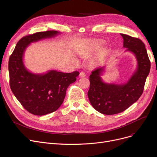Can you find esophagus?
Returning <instances> with one entry per match:
<instances>
[{
  "label": "esophagus",
  "instance_id": "obj_1",
  "mask_svg": "<svg viewBox=\"0 0 157 157\" xmlns=\"http://www.w3.org/2000/svg\"><path fill=\"white\" fill-rule=\"evenodd\" d=\"M79 76L80 77H85L86 76V74L84 72H81L79 74Z\"/></svg>",
  "mask_w": 157,
  "mask_h": 157
}]
</instances>
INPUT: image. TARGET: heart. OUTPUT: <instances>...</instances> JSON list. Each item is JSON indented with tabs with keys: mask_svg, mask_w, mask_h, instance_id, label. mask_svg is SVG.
I'll return each mask as SVG.
<instances>
[{
	"mask_svg": "<svg viewBox=\"0 0 157 157\" xmlns=\"http://www.w3.org/2000/svg\"><path fill=\"white\" fill-rule=\"evenodd\" d=\"M106 54H107V52H104L102 53L101 57V58H104V57L105 56Z\"/></svg>",
	"mask_w": 157,
	"mask_h": 157,
	"instance_id": "heart-1",
	"label": "heart"
}]
</instances>
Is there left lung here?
<instances>
[{
	"mask_svg": "<svg viewBox=\"0 0 157 157\" xmlns=\"http://www.w3.org/2000/svg\"><path fill=\"white\" fill-rule=\"evenodd\" d=\"M123 39V48L132 53L137 67L124 83H107L102 76L105 66L95 69L90 76V86L88 96L93 108L104 114H114L123 112L141 96L146 79L150 71V61L144 44L141 40L120 34Z\"/></svg>",
	"mask_w": 157,
	"mask_h": 157,
	"instance_id": "left-lung-1",
	"label": "left lung"
}]
</instances>
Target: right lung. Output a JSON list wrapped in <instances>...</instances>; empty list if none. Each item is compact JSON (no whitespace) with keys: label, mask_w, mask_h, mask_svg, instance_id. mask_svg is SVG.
<instances>
[{"label":"right lung","mask_w":157,"mask_h":157,"mask_svg":"<svg viewBox=\"0 0 157 157\" xmlns=\"http://www.w3.org/2000/svg\"><path fill=\"white\" fill-rule=\"evenodd\" d=\"M60 32H40L21 38L9 60L10 87L23 108L29 113L42 116L51 113L62 105L67 87L76 81L79 72L63 73L49 70L44 73L29 71L23 61L25 52L31 43L53 38Z\"/></svg>","instance_id":"obj_1"}]
</instances>
